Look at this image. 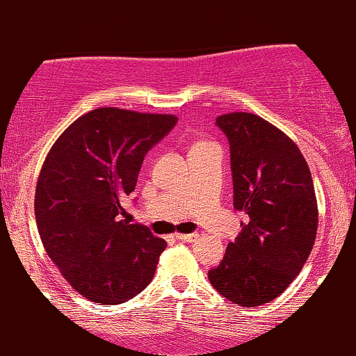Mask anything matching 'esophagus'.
Masks as SVG:
<instances>
[{"label":"esophagus","mask_w":356,"mask_h":356,"mask_svg":"<svg viewBox=\"0 0 356 356\" xmlns=\"http://www.w3.org/2000/svg\"><path fill=\"white\" fill-rule=\"evenodd\" d=\"M175 239L182 241V243H192L197 239V234H175Z\"/></svg>","instance_id":"1"}]
</instances>
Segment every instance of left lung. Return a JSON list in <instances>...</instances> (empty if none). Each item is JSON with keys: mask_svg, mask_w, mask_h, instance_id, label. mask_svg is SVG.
I'll use <instances>...</instances> for the list:
<instances>
[{"mask_svg": "<svg viewBox=\"0 0 356 356\" xmlns=\"http://www.w3.org/2000/svg\"><path fill=\"white\" fill-rule=\"evenodd\" d=\"M216 125L229 140L234 209L248 222L207 276L219 295L252 308L280 296L312 252L318 227L313 179L295 142L264 118L234 112Z\"/></svg>", "mask_w": 356, "mask_h": 356, "instance_id": "1", "label": "left lung"}]
</instances>
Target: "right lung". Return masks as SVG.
Returning <instances> with one entry per match:
<instances>
[{
	"instance_id": "add662e5",
	"label": "right lung",
	"mask_w": 356,
	"mask_h": 356,
	"mask_svg": "<svg viewBox=\"0 0 356 356\" xmlns=\"http://www.w3.org/2000/svg\"><path fill=\"white\" fill-rule=\"evenodd\" d=\"M175 124L174 115L97 108L44 159L35 194L40 238L65 280L93 303H125L152 281L167 243L129 224L122 204L136 191L145 154Z\"/></svg>"
}]
</instances>
